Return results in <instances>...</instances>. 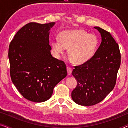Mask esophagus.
Instances as JSON below:
<instances>
[{"instance_id":"1","label":"esophagus","mask_w":128,"mask_h":128,"mask_svg":"<svg viewBox=\"0 0 128 128\" xmlns=\"http://www.w3.org/2000/svg\"><path fill=\"white\" fill-rule=\"evenodd\" d=\"M67 71H68V75H70L71 73H72V69H71L69 67H68L67 68Z\"/></svg>"}]
</instances>
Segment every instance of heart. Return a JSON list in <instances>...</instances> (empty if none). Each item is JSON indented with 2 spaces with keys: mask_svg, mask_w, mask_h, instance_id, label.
Wrapping results in <instances>:
<instances>
[{
  "mask_svg": "<svg viewBox=\"0 0 128 128\" xmlns=\"http://www.w3.org/2000/svg\"><path fill=\"white\" fill-rule=\"evenodd\" d=\"M55 54L59 56L69 48L68 54L74 64H82L88 62L95 55L98 46L96 35L83 30H66L60 33L59 39L52 41Z\"/></svg>",
  "mask_w": 128,
  "mask_h": 128,
  "instance_id": "1",
  "label": "heart"
}]
</instances>
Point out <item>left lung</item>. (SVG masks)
Instances as JSON below:
<instances>
[{"instance_id":"1","label":"left lung","mask_w":128,"mask_h":128,"mask_svg":"<svg viewBox=\"0 0 128 128\" xmlns=\"http://www.w3.org/2000/svg\"><path fill=\"white\" fill-rule=\"evenodd\" d=\"M101 42L92 58L76 66L72 75L77 87L72 92L73 101L80 106H92L102 101L114 88L120 65L118 44L109 32L95 27Z\"/></svg>"}]
</instances>
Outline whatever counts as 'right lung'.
<instances>
[{"mask_svg": "<svg viewBox=\"0 0 128 128\" xmlns=\"http://www.w3.org/2000/svg\"><path fill=\"white\" fill-rule=\"evenodd\" d=\"M55 24H26L10 44L12 82L20 93L32 102H42L50 99L54 87L67 76L64 63L50 53L49 36Z\"/></svg>", "mask_w": 128, "mask_h": 128, "instance_id": "1", "label": "right lung"}]
</instances>
